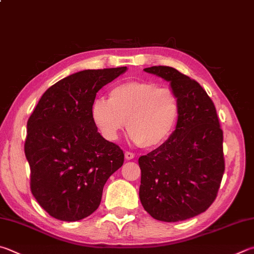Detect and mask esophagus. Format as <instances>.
Returning <instances> with one entry per match:
<instances>
[{
	"mask_svg": "<svg viewBox=\"0 0 254 254\" xmlns=\"http://www.w3.org/2000/svg\"><path fill=\"white\" fill-rule=\"evenodd\" d=\"M124 155H126L127 160H132V159H134V156H135L134 153H132V152H128V151H127L126 153H124Z\"/></svg>",
	"mask_w": 254,
	"mask_h": 254,
	"instance_id": "esophagus-1",
	"label": "esophagus"
}]
</instances>
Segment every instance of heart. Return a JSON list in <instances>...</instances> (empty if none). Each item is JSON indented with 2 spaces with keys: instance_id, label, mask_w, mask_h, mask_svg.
Instances as JSON below:
<instances>
[{
  "instance_id": "obj_1",
  "label": "heart",
  "mask_w": 254,
  "mask_h": 254,
  "mask_svg": "<svg viewBox=\"0 0 254 254\" xmlns=\"http://www.w3.org/2000/svg\"><path fill=\"white\" fill-rule=\"evenodd\" d=\"M92 119L107 140L118 139L124 127L137 145L156 147L177 126L180 102L171 87L149 80L127 81L112 87L109 101L96 99Z\"/></svg>"
}]
</instances>
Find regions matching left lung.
Wrapping results in <instances>:
<instances>
[{
  "label": "left lung",
  "mask_w": 254,
  "mask_h": 254,
  "mask_svg": "<svg viewBox=\"0 0 254 254\" xmlns=\"http://www.w3.org/2000/svg\"><path fill=\"white\" fill-rule=\"evenodd\" d=\"M178 94L177 127L158 149L139 158L140 200L152 218L178 222L213 203L224 173L223 131L214 103L195 80L170 66L144 68Z\"/></svg>",
  "instance_id": "8db88e82"
}]
</instances>
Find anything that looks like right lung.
Returning <instances> with one entry per match:
<instances>
[{
  "label": "right lung",
  "mask_w": 254,
  "mask_h": 254,
  "mask_svg": "<svg viewBox=\"0 0 254 254\" xmlns=\"http://www.w3.org/2000/svg\"><path fill=\"white\" fill-rule=\"evenodd\" d=\"M127 66L84 70L44 92L27 121L24 152L32 194L53 218L67 222L98 209L108 179L122 167L121 147L98 132L96 93Z\"/></svg>",
  "instance_id": "right-lung-1"
}]
</instances>
